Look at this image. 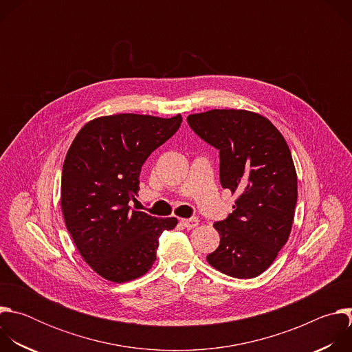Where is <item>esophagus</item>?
<instances>
[{
  "instance_id": "1",
  "label": "esophagus",
  "mask_w": 352,
  "mask_h": 352,
  "mask_svg": "<svg viewBox=\"0 0 352 352\" xmlns=\"http://www.w3.org/2000/svg\"><path fill=\"white\" fill-rule=\"evenodd\" d=\"M181 224L186 228H195L199 224V219L197 217H190V219H182Z\"/></svg>"
}]
</instances>
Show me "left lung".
<instances>
[{
  "label": "left lung",
  "instance_id": "8db88e82",
  "mask_svg": "<svg viewBox=\"0 0 352 352\" xmlns=\"http://www.w3.org/2000/svg\"><path fill=\"white\" fill-rule=\"evenodd\" d=\"M190 129L219 150L220 184L238 193L234 212L216 221L219 248L208 262L235 278L262 274L285 245L296 205V173L278 129L245 110H210L186 118Z\"/></svg>",
  "mask_w": 352,
  "mask_h": 352
}]
</instances>
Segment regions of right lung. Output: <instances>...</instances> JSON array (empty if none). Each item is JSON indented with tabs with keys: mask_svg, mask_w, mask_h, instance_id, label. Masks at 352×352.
<instances>
[{
	"mask_svg": "<svg viewBox=\"0 0 352 352\" xmlns=\"http://www.w3.org/2000/svg\"><path fill=\"white\" fill-rule=\"evenodd\" d=\"M182 117L117 114L87 122L63 167L61 208L85 262L102 277L124 283L156 261L159 238L177 219L131 210L142 166L181 126Z\"/></svg>",
	"mask_w": 352,
	"mask_h": 352,
	"instance_id": "add662e5",
	"label": "right lung"
}]
</instances>
